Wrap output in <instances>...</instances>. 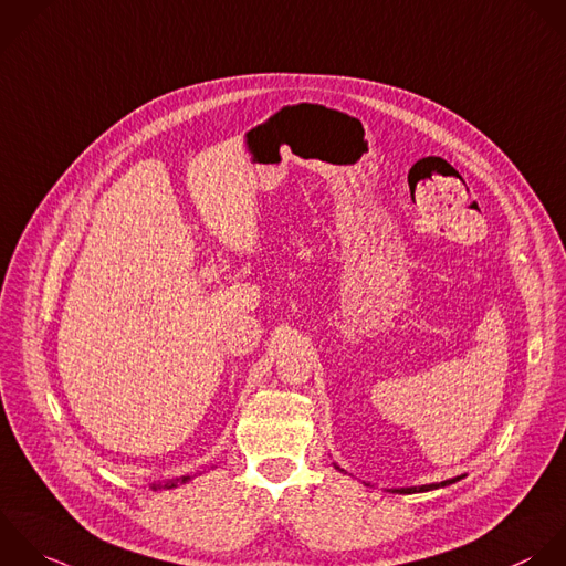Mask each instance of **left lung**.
<instances>
[{"mask_svg": "<svg viewBox=\"0 0 566 566\" xmlns=\"http://www.w3.org/2000/svg\"><path fill=\"white\" fill-rule=\"evenodd\" d=\"M335 470L344 472L339 465H335ZM461 479H465V474H463V476H457V479L441 481V483H430V485H419V488H397V490H390V492H392V494H421V492H432V490H439V488H448V485H452V483H457V481H461Z\"/></svg>", "mask_w": 566, "mask_h": 566, "instance_id": "obj_1", "label": "left lung"}]
</instances>
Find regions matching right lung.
Segmentation results:
<instances>
[{"mask_svg": "<svg viewBox=\"0 0 566 566\" xmlns=\"http://www.w3.org/2000/svg\"><path fill=\"white\" fill-rule=\"evenodd\" d=\"M187 481H191V476H182V479L167 481V483H151V490H154V492H156V490H174V488H178V485H182V483H187Z\"/></svg>", "mask_w": 566, "mask_h": 566, "instance_id": "right-lung-1", "label": "right lung"}]
</instances>
